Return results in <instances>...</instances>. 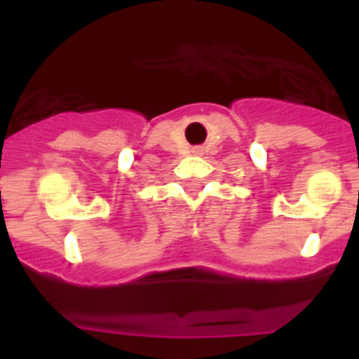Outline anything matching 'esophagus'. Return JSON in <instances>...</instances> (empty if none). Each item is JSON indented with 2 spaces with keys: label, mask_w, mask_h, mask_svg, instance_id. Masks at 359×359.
Segmentation results:
<instances>
[{
  "label": "esophagus",
  "mask_w": 359,
  "mask_h": 359,
  "mask_svg": "<svg viewBox=\"0 0 359 359\" xmlns=\"http://www.w3.org/2000/svg\"><path fill=\"white\" fill-rule=\"evenodd\" d=\"M191 152H194V154H203V149L201 147H196V149H191Z\"/></svg>",
  "instance_id": "esophagus-1"
}]
</instances>
